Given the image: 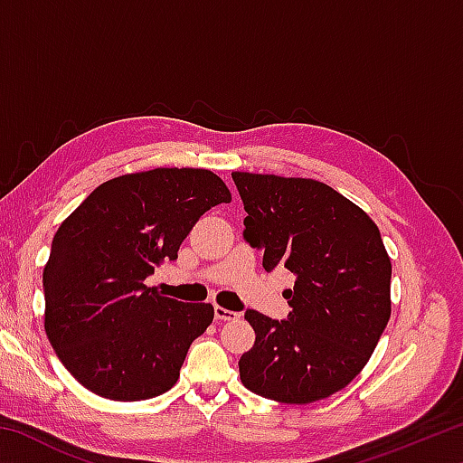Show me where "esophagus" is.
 I'll return each mask as SVG.
<instances>
[{
  "instance_id": "34e87169",
  "label": "esophagus",
  "mask_w": 463,
  "mask_h": 463,
  "mask_svg": "<svg viewBox=\"0 0 463 463\" xmlns=\"http://www.w3.org/2000/svg\"><path fill=\"white\" fill-rule=\"evenodd\" d=\"M214 317H216V320H237L239 318V312L226 310L222 307H216L214 308Z\"/></svg>"
}]
</instances>
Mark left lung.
<instances>
[{
    "instance_id": "left-lung-1",
    "label": "left lung",
    "mask_w": 463,
    "mask_h": 463,
    "mask_svg": "<svg viewBox=\"0 0 463 463\" xmlns=\"http://www.w3.org/2000/svg\"><path fill=\"white\" fill-rule=\"evenodd\" d=\"M232 179L247 210L242 234L263 249L265 271L296 276L288 320L245 312L255 345L239 362L241 382L276 402L323 401L364 370L390 320L392 263L378 226L317 179Z\"/></svg>"
}]
</instances>
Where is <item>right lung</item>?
<instances>
[{
  "label": "right lung",
  "mask_w": 463,
  "mask_h": 463,
  "mask_svg": "<svg viewBox=\"0 0 463 463\" xmlns=\"http://www.w3.org/2000/svg\"><path fill=\"white\" fill-rule=\"evenodd\" d=\"M231 202L208 169L159 167L96 187L54 232L43 271L44 331L62 365L93 394L135 402L175 386L213 304L146 288L200 216Z\"/></svg>",
  "instance_id": "1"
}]
</instances>
